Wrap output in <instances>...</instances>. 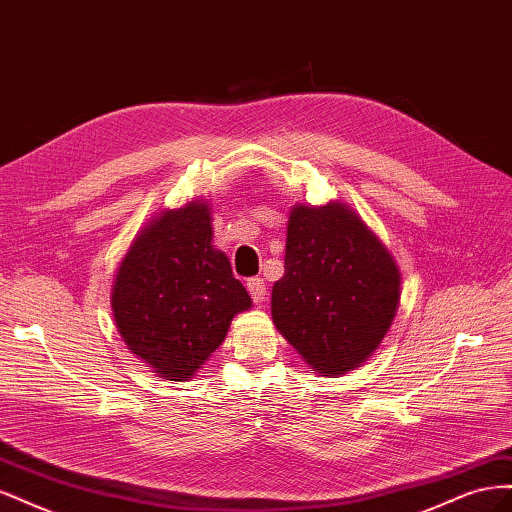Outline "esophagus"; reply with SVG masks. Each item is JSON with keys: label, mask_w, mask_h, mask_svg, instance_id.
Here are the masks:
<instances>
[{"label": "esophagus", "mask_w": 512, "mask_h": 512, "mask_svg": "<svg viewBox=\"0 0 512 512\" xmlns=\"http://www.w3.org/2000/svg\"><path fill=\"white\" fill-rule=\"evenodd\" d=\"M247 290H250V297L254 299L256 305H260L267 297L265 280H260V277H252V280H247Z\"/></svg>", "instance_id": "esophagus-1"}]
</instances>
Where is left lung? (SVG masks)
<instances>
[{"label": "left lung", "mask_w": 512, "mask_h": 512, "mask_svg": "<svg viewBox=\"0 0 512 512\" xmlns=\"http://www.w3.org/2000/svg\"><path fill=\"white\" fill-rule=\"evenodd\" d=\"M399 299L393 254L350 205L290 209L271 316L309 369L337 378L361 367L389 333Z\"/></svg>", "instance_id": "left-lung-1"}]
</instances>
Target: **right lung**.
Returning <instances> with one entry per match:
<instances>
[{
    "label": "right lung",
    "mask_w": 512,
    "mask_h": 512,
    "mask_svg": "<svg viewBox=\"0 0 512 512\" xmlns=\"http://www.w3.org/2000/svg\"><path fill=\"white\" fill-rule=\"evenodd\" d=\"M252 307L213 245L207 200L164 209L136 232L113 275L111 309L128 350L164 380L194 378Z\"/></svg>",
    "instance_id": "right-lung-1"
}]
</instances>
